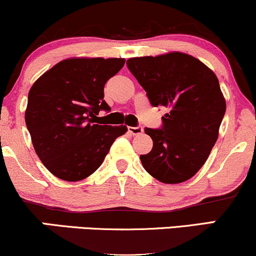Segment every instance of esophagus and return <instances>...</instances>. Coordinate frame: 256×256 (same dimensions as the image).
Returning a JSON list of instances; mask_svg holds the SVG:
<instances>
[{"instance_id": "esophagus-1", "label": "esophagus", "mask_w": 256, "mask_h": 256, "mask_svg": "<svg viewBox=\"0 0 256 256\" xmlns=\"http://www.w3.org/2000/svg\"><path fill=\"white\" fill-rule=\"evenodd\" d=\"M128 132L134 136H138V134H143V128L142 126H136V128H132V126H128Z\"/></svg>"}]
</instances>
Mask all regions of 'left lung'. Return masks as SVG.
Instances as JSON below:
<instances>
[{
  "label": "left lung",
  "mask_w": 256,
  "mask_h": 256,
  "mask_svg": "<svg viewBox=\"0 0 256 256\" xmlns=\"http://www.w3.org/2000/svg\"><path fill=\"white\" fill-rule=\"evenodd\" d=\"M154 107L169 110L161 128H146L154 146L142 164L163 184H180L198 173L218 138L226 98L210 68L182 52L126 62Z\"/></svg>",
  "instance_id": "8db88e82"
}]
</instances>
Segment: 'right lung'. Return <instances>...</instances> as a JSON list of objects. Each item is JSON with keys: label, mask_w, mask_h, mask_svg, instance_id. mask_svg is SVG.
I'll return each instance as SVG.
<instances>
[{"label": "right lung", "mask_w": 256, "mask_h": 256, "mask_svg": "<svg viewBox=\"0 0 256 256\" xmlns=\"http://www.w3.org/2000/svg\"><path fill=\"white\" fill-rule=\"evenodd\" d=\"M124 58H68L42 74L30 89L27 128L42 164L64 181L94 173L125 125L95 124L106 82L124 66Z\"/></svg>", "instance_id": "add662e5"}]
</instances>
